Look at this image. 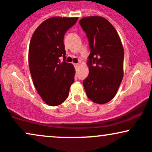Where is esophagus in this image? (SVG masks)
Listing matches in <instances>:
<instances>
[{
	"mask_svg": "<svg viewBox=\"0 0 152 152\" xmlns=\"http://www.w3.org/2000/svg\"><path fill=\"white\" fill-rule=\"evenodd\" d=\"M74 66L76 68H77L78 66H79V64H74Z\"/></svg>",
	"mask_w": 152,
	"mask_h": 152,
	"instance_id": "34e87169",
	"label": "esophagus"
}]
</instances>
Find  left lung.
I'll return each mask as SVG.
<instances>
[{"label":"left lung","instance_id":"obj_1","mask_svg":"<svg viewBox=\"0 0 152 152\" xmlns=\"http://www.w3.org/2000/svg\"><path fill=\"white\" fill-rule=\"evenodd\" d=\"M88 37L91 53L89 74L83 85L88 98L104 104L116 94L124 76V52L117 31L106 18L98 15L79 20Z\"/></svg>","mask_w":152,"mask_h":152}]
</instances>
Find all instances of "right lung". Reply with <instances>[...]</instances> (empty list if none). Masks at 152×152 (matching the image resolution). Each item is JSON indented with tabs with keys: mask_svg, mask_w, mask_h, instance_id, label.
I'll use <instances>...</instances> for the list:
<instances>
[{
	"mask_svg": "<svg viewBox=\"0 0 152 152\" xmlns=\"http://www.w3.org/2000/svg\"><path fill=\"white\" fill-rule=\"evenodd\" d=\"M77 17H52L34 31L28 49V64L34 84L45 103L51 106L61 104L68 98L74 81L75 70L65 62V33L77 21ZM63 56L64 61L59 58Z\"/></svg>",
	"mask_w": 152,
	"mask_h": 152,
	"instance_id": "add662e5",
	"label": "right lung"
}]
</instances>
